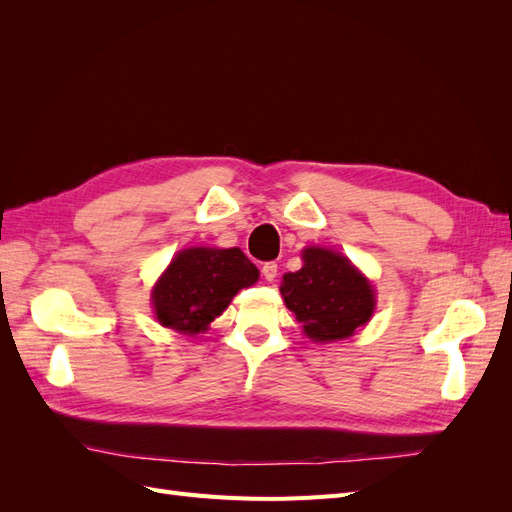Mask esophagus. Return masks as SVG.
<instances>
[{
  "label": "esophagus",
  "instance_id": "esophagus-1",
  "mask_svg": "<svg viewBox=\"0 0 512 512\" xmlns=\"http://www.w3.org/2000/svg\"><path fill=\"white\" fill-rule=\"evenodd\" d=\"M260 271H262V277H265L267 282H273L275 277H277V265H275V262H265Z\"/></svg>",
  "mask_w": 512,
  "mask_h": 512
}]
</instances>
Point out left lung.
<instances>
[{"label":"left lung","mask_w":512,"mask_h":512,"mask_svg":"<svg viewBox=\"0 0 512 512\" xmlns=\"http://www.w3.org/2000/svg\"><path fill=\"white\" fill-rule=\"evenodd\" d=\"M280 292L312 342L354 335L376 309L367 277L346 256L327 247H305L303 267L284 275Z\"/></svg>","instance_id":"left-lung-1"}]
</instances>
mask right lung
Instances as JSON below:
<instances>
[{"instance_id": "add662e5", "label": "right lung", "mask_w": 512, "mask_h": 512, "mask_svg": "<svg viewBox=\"0 0 512 512\" xmlns=\"http://www.w3.org/2000/svg\"><path fill=\"white\" fill-rule=\"evenodd\" d=\"M258 275L239 247H188L153 286L156 318L162 327L185 335L207 331L241 288L258 282Z\"/></svg>"}]
</instances>
